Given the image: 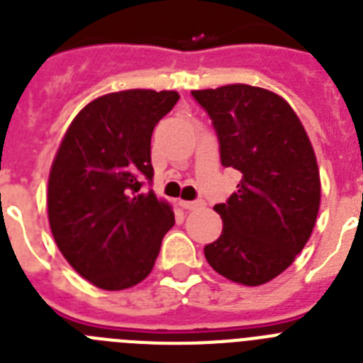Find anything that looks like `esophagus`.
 <instances>
[{
	"instance_id": "34e87169",
	"label": "esophagus",
	"mask_w": 363,
	"mask_h": 363,
	"mask_svg": "<svg viewBox=\"0 0 363 363\" xmlns=\"http://www.w3.org/2000/svg\"><path fill=\"white\" fill-rule=\"evenodd\" d=\"M205 201L203 200H194V201H185V200H179V207H184L187 211H194V209H200L203 207Z\"/></svg>"
}]
</instances>
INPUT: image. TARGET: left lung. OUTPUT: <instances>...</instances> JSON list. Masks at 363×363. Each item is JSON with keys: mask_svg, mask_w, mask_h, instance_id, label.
Instances as JSON below:
<instances>
[{"mask_svg": "<svg viewBox=\"0 0 363 363\" xmlns=\"http://www.w3.org/2000/svg\"><path fill=\"white\" fill-rule=\"evenodd\" d=\"M213 120L223 167L242 176L238 191L214 205L223 229L205 245L211 267L227 280L262 285L306 247L320 209L313 145L291 105L259 86L192 91Z\"/></svg>", "mask_w": 363, "mask_h": 363, "instance_id": "obj_1", "label": "left lung"}]
</instances>
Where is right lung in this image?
I'll return each instance as SVG.
<instances>
[{
	"label": "right lung",
	"mask_w": 363,
	"mask_h": 363,
	"mask_svg": "<svg viewBox=\"0 0 363 363\" xmlns=\"http://www.w3.org/2000/svg\"><path fill=\"white\" fill-rule=\"evenodd\" d=\"M179 99L174 91L133 89L83 107L49 176L50 230L65 259L99 289H129L149 277L171 205L152 189L150 136Z\"/></svg>",
	"instance_id": "right-lung-1"
}]
</instances>
